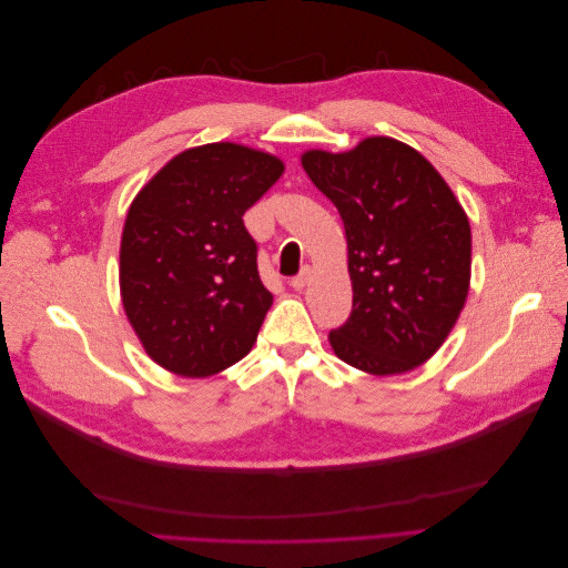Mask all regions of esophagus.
<instances>
[{
  "mask_svg": "<svg viewBox=\"0 0 568 568\" xmlns=\"http://www.w3.org/2000/svg\"><path fill=\"white\" fill-rule=\"evenodd\" d=\"M311 277H313V270L305 265V267H303V270L296 274V277L291 280V286H294L296 291H303V288L307 286V282H311Z\"/></svg>",
  "mask_w": 568,
  "mask_h": 568,
  "instance_id": "obj_1",
  "label": "esophagus"
}]
</instances>
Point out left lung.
<instances>
[{
  "label": "left lung",
  "instance_id": "left-lung-1",
  "mask_svg": "<svg viewBox=\"0 0 568 568\" xmlns=\"http://www.w3.org/2000/svg\"><path fill=\"white\" fill-rule=\"evenodd\" d=\"M301 163L346 227L353 313L329 332L336 357L374 376L424 365L469 294L471 227L453 189L390 136L305 151Z\"/></svg>",
  "mask_w": 568,
  "mask_h": 568
}]
</instances>
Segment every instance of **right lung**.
<instances>
[{"label": "right lung", "mask_w": 568, "mask_h": 568, "mask_svg": "<svg viewBox=\"0 0 568 568\" xmlns=\"http://www.w3.org/2000/svg\"><path fill=\"white\" fill-rule=\"evenodd\" d=\"M282 173L272 153L215 142L178 153L134 196L120 239V298L156 365L211 376L253 348L272 294L244 213Z\"/></svg>", "instance_id": "obj_1"}]
</instances>
